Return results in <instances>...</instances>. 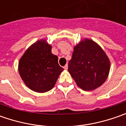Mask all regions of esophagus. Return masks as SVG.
<instances>
[{
	"label": "esophagus",
	"mask_w": 126,
	"mask_h": 126,
	"mask_svg": "<svg viewBox=\"0 0 126 126\" xmlns=\"http://www.w3.org/2000/svg\"><path fill=\"white\" fill-rule=\"evenodd\" d=\"M64 69L65 70H66V69H68V65H67V64H66V65L64 66Z\"/></svg>",
	"instance_id": "1"
}]
</instances>
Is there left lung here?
I'll return each mask as SVG.
<instances>
[{"mask_svg":"<svg viewBox=\"0 0 126 126\" xmlns=\"http://www.w3.org/2000/svg\"><path fill=\"white\" fill-rule=\"evenodd\" d=\"M68 71L79 87L85 91H91L107 80L110 61L96 42L85 38L74 46Z\"/></svg>","mask_w":126,"mask_h":126,"instance_id":"8db88e82","label":"left lung"}]
</instances>
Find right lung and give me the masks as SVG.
I'll return each instance as SVG.
<instances>
[{"instance_id": "add662e5", "label": "right lung", "mask_w": 126, "mask_h": 126, "mask_svg": "<svg viewBox=\"0 0 126 126\" xmlns=\"http://www.w3.org/2000/svg\"><path fill=\"white\" fill-rule=\"evenodd\" d=\"M52 46L45 39L28 47L19 61L18 70L27 87L36 93H46L55 85L64 69L52 53Z\"/></svg>"}]
</instances>
